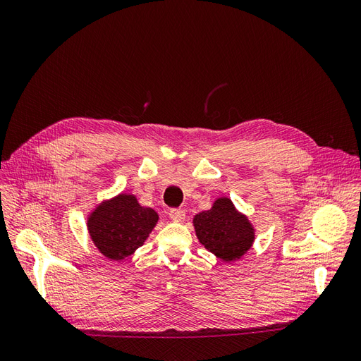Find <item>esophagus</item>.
<instances>
[{
    "mask_svg": "<svg viewBox=\"0 0 361 361\" xmlns=\"http://www.w3.org/2000/svg\"><path fill=\"white\" fill-rule=\"evenodd\" d=\"M169 215L173 221L176 223H180L185 220V211L183 209H170L169 211Z\"/></svg>",
    "mask_w": 361,
    "mask_h": 361,
    "instance_id": "1",
    "label": "esophagus"
}]
</instances>
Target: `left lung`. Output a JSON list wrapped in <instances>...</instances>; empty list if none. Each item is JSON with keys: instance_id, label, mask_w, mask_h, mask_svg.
Masks as SVG:
<instances>
[{"instance_id": "1", "label": "left lung", "mask_w": 361, "mask_h": 361, "mask_svg": "<svg viewBox=\"0 0 361 361\" xmlns=\"http://www.w3.org/2000/svg\"><path fill=\"white\" fill-rule=\"evenodd\" d=\"M200 244L224 262L241 259L255 243V227L228 197L216 199L209 211L192 220Z\"/></svg>"}]
</instances>
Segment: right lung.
Masks as SVG:
<instances>
[{
  "instance_id": "1",
  "label": "right lung",
  "mask_w": 361,
  "mask_h": 361,
  "mask_svg": "<svg viewBox=\"0 0 361 361\" xmlns=\"http://www.w3.org/2000/svg\"><path fill=\"white\" fill-rule=\"evenodd\" d=\"M158 220L157 211L141 206L134 194L120 192L89 214L87 231L105 257L120 262L145 244Z\"/></svg>"
}]
</instances>
